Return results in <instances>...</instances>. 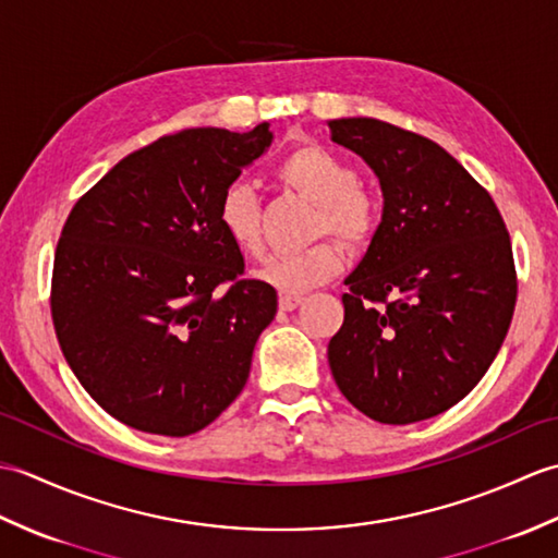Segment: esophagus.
<instances>
[{
    "mask_svg": "<svg viewBox=\"0 0 558 558\" xmlns=\"http://www.w3.org/2000/svg\"><path fill=\"white\" fill-rule=\"evenodd\" d=\"M302 302H304V298H294V294H282L278 304H280L282 312H294Z\"/></svg>",
    "mask_w": 558,
    "mask_h": 558,
    "instance_id": "obj_1",
    "label": "esophagus"
}]
</instances>
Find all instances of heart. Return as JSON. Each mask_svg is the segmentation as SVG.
I'll list each match as a JSON object with an SVG mask.
<instances>
[{
	"instance_id": "b5f03b06",
	"label": "heart",
	"mask_w": 558,
	"mask_h": 558,
	"mask_svg": "<svg viewBox=\"0 0 558 558\" xmlns=\"http://www.w3.org/2000/svg\"><path fill=\"white\" fill-rule=\"evenodd\" d=\"M276 177L282 186L318 206L314 234H333L348 248H364L378 230V206L360 186V174L348 160L318 144L290 150L278 162ZM218 222L228 240L248 256L264 252L260 201L252 184L232 182L218 204ZM342 248L336 242H316L302 252L276 254L258 268L256 278L282 294H304L338 278Z\"/></svg>"
}]
</instances>
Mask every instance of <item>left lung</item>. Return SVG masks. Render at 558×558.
Segmentation results:
<instances>
[{
    "instance_id": "left-lung-1",
    "label": "left lung",
    "mask_w": 558,
    "mask_h": 558,
    "mask_svg": "<svg viewBox=\"0 0 558 558\" xmlns=\"http://www.w3.org/2000/svg\"><path fill=\"white\" fill-rule=\"evenodd\" d=\"M328 126L384 192L381 225L345 280L330 372L376 422L436 417L504 345L518 298L511 236L487 189L434 141L372 117Z\"/></svg>"
}]
</instances>
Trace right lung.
<instances>
[{
  "label": "right lung",
  "instance_id": "add662e5",
  "mask_svg": "<svg viewBox=\"0 0 558 558\" xmlns=\"http://www.w3.org/2000/svg\"><path fill=\"white\" fill-rule=\"evenodd\" d=\"M270 141L266 122L162 136L71 208L54 252V333L78 384L122 424L189 436L242 393L278 294L242 278L218 204Z\"/></svg>",
  "mask_w": 558,
  "mask_h": 558
}]
</instances>
